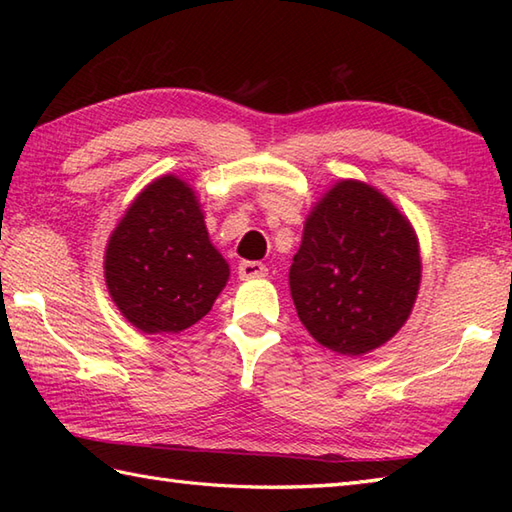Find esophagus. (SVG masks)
<instances>
[{"instance_id":"34e87169","label":"esophagus","mask_w":512,"mask_h":512,"mask_svg":"<svg viewBox=\"0 0 512 512\" xmlns=\"http://www.w3.org/2000/svg\"><path fill=\"white\" fill-rule=\"evenodd\" d=\"M237 270L242 279H264L268 275V268L262 262H242Z\"/></svg>"}]
</instances>
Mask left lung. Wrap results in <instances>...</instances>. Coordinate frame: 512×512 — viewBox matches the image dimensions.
<instances>
[{
	"instance_id": "left-lung-1",
	"label": "left lung",
	"mask_w": 512,
	"mask_h": 512,
	"mask_svg": "<svg viewBox=\"0 0 512 512\" xmlns=\"http://www.w3.org/2000/svg\"><path fill=\"white\" fill-rule=\"evenodd\" d=\"M420 277L418 237L407 217L378 189L341 180L303 226L290 295L314 341L363 356L405 325Z\"/></svg>"
}]
</instances>
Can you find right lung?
<instances>
[{
    "label": "right lung",
    "mask_w": 512,
    "mask_h": 512,
    "mask_svg": "<svg viewBox=\"0 0 512 512\" xmlns=\"http://www.w3.org/2000/svg\"><path fill=\"white\" fill-rule=\"evenodd\" d=\"M228 281L198 195L162 176L136 195L105 248V284L123 317L145 334H178L209 314Z\"/></svg>",
    "instance_id": "obj_1"
}]
</instances>
